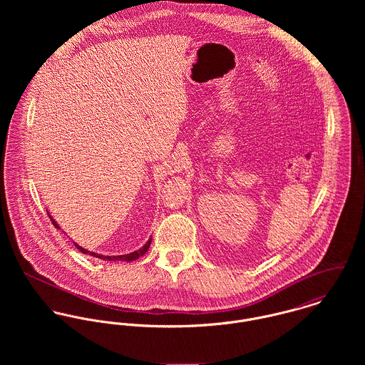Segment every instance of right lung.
<instances>
[{"label": "right lung", "instance_id": "right-lung-1", "mask_svg": "<svg viewBox=\"0 0 365 365\" xmlns=\"http://www.w3.org/2000/svg\"><path fill=\"white\" fill-rule=\"evenodd\" d=\"M48 215H49V213H48ZM49 217H51L53 225L58 229V225L54 222V219H53L51 215H49ZM150 243H152V239H150V240H148V243H146L142 249H139V250H136V252H133V253H129V255H122V256H104V255H97V253H93V252H88V250L83 249V247H81V246H78L77 243H74V245H76V247H77L81 253H84V255H91V256H94V257H97V259H101V260L133 261L138 260L140 256H143V255L148 252V249L150 247Z\"/></svg>", "mask_w": 365, "mask_h": 365}]
</instances>
